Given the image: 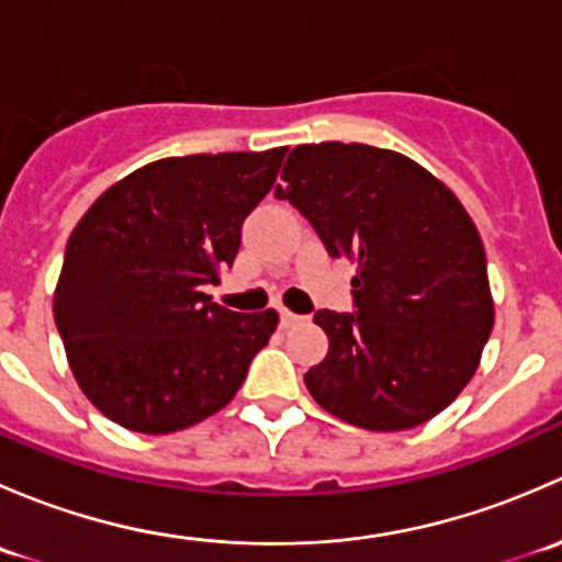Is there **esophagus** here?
<instances>
[{
  "label": "esophagus",
  "mask_w": 562,
  "mask_h": 562,
  "mask_svg": "<svg viewBox=\"0 0 562 562\" xmlns=\"http://www.w3.org/2000/svg\"><path fill=\"white\" fill-rule=\"evenodd\" d=\"M302 321H304L302 315L291 313V310H280V323H282V328H291V326H296V323H302Z\"/></svg>",
  "instance_id": "34e87169"
}]
</instances>
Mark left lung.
<instances>
[{"label": "left lung", "instance_id": "obj_1", "mask_svg": "<svg viewBox=\"0 0 562 562\" xmlns=\"http://www.w3.org/2000/svg\"><path fill=\"white\" fill-rule=\"evenodd\" d=\"M274 198L331 258L356 260L353 313H315L328 353L304 383L317 405L372 432L438 416L495 323L484 245L454 192L400 151L326 140L291 151Z\"/></svg>", "mask_w": 562, "mask_h": 562}]
</instances>
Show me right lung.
Listing matches in <instances>:
<instances>
[{
	"label": "right lung",
	"mask_w": 562,
	"mask_h": 562,
	"mask_svg": "<svg viewBox=\"0 0 562 562\" xmlns=\"http://www.w3.org/2000/svg\"><path fill=\"white\" fill-rule=\"evenodd\" d=\"M288 146L166 157L89 206L70 234L54 321L78 386L124 429L168 435L223 411L277 328L274 310L206 296Z\"/></svg>",
	"instance_id": "obj_1"
}]
</instances>
